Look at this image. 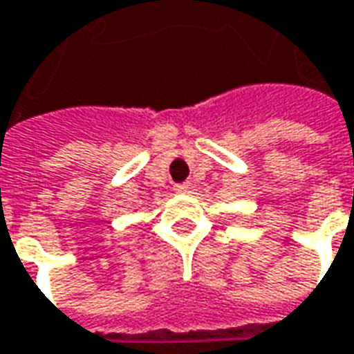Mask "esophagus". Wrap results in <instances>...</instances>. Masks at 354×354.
Segmentation results:
<instances>
[{
  "mask_svg": "<svg viewBox=\"0 0 354 354\" xmlns=\"http://www.w3.org/2000/svg\"><path fill=\"white\" fill-rule=\"evenodd\" d=\"M174 193H189V184H176Z\"/></svg>",
  "mask_w": 354,
  "mask_h": 354,
  "instance_id": "esophagus-1",
  "label": "esophagus"
}]
</instances>
